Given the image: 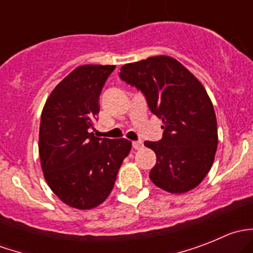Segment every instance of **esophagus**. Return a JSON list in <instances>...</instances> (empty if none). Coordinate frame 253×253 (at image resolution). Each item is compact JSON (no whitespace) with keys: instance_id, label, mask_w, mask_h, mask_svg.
Listing matches in <instances>:
<instances>
[{"instance_id":"1","label":"esophagus","mask_w":253,"mask_h":253,"mask_svg":"<svg viewBox=\"0 0 253 253\" xmlns=\"http://www.w3.org/2000/svg\"><path fill=\"white\" fill-rule=\"evenodd\" d=\"M132 145H133L134 149H137V150H138V149H142V148H143V143H142L141 141H136V142H133V143H132Z\"/></svg>"}]
</instances>
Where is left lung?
Wrapping results in <instances>:
<instances>
[{
  "mask_svg": "<svg viewBox=\"0 0 253 253\" xmlns=\"http://www.w3.org/2000/svg\"><path fill=\"white\" fill-rule=\"evenodd\" d=\"M120 78L141 90L149 110L163 121V138L144 142L157 155L150 180L171 193L197 187L218 145L215 112L201 82L169 56L124 65Z\"/></svg>",
  "mask_w": 253,
  "mask_h": 253,
  "instance_id": "8db88e82",
  "label": "left lung"
}]
</instances>
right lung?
<instances>
[{
    "label": "right lung",
    "mask_w": 253,
    "mask_h": 253,
    "mask_svg": "<svg viewBox=\"0 0 253 253\" xmlns=\"http://www.w3.org/2000/svg\"><path fill=\"white\" fill-rule=\"evenodd\" d=\"M115 67H77L56 85L42 109L39 132L42 172L52 192L73 208L101 205L131 150L128 139L98 138L91 132L99 114V96Z\"/></svg>",
    "instance_id": "obj_1"
}]
</instances>
